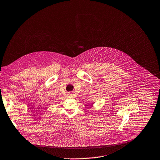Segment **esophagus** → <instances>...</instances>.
Instances as JSON below:
<instances>
[{"label": "esophagus", "instance_id": "34e87169", "mask_svg": "<svg viewBox=\"0 0 160 160\" xmlns=\"http://www.w3.org/2000/svg\"><path fill=\"white\" fill-rule=\"evenodd\" d=\"M69 97H72V94H69Z\"/></svg>", "mask_w": 160, "mask_h": 160}]
</instances>
